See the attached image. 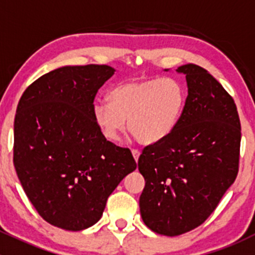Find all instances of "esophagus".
Segmentation results:
<instances>
[{"mask_svg": "<svg viewBox=\"0 0 255 255\" xmlns=\"http://www.w3.org/2000/svg\"><path fill=\"white\" fill-rule=\"evenodd\" d=\"M132 154H133V158L135 159V161H138V159H139V155H140V151L138 150V149H132Z\"/></svg>", "mask_w": 255, "mask_h": 255, "instance_id": "1", "label": "esophagus"}]
</instances>
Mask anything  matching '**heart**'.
<instances>
[{
	"instance_id": "obj_1",
	"label": "heart",
	"mask_w": 255,
	"mask_h": 255,
	"mask_svg": "<svg viewBox=\"0 0 255 255\" xmlns=\"http://www.w3.org/2000/svg\"><path fill=\"white\" fill-rule=\"evenodd\" d=\"M109 102L92 105V118L104 137L118 142L128 128L138 142L155 143L176 127L186 104V89L175 78L129 79L116 85Z\"/></svg>"
}]
</instances>
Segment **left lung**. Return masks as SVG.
Returning a JSON list of instances; mask_svg holds the SVG:
<instances>
[{"instance_id": "left-lung-1", "label": "left lung", "mask_w": 255, "mask_h": 255, "mask_svg": "<svg viewBox=\"0 0 255 255\" xmlns=\"http://www.w3.org/2000/svg\"><path fill=\"white\" fill-rule=\"evenodd\" d=\"M187 97L173 132L144 146L140 215L159 235H184L216 210L239 169L241 122L235 100L204 68L187 64Z\"/></svg>"}]
</instances>
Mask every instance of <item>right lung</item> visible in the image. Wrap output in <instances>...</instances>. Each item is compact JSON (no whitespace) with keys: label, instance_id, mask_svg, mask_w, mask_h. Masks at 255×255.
Wrapping results in <instances>:
<instances>
[{"label":"right lung","instance_id":"right-lung-1","mask_svg":"<svg viewBox=\"0 0 255 255\" xmlns=\"http://www.w3.org/2000/svg\"><path fill=\"white\" fill-rule=\"evenodd\" d=\"M113 73L95 64L59 68L32 82L18 102L14 168L37 212L55 227L95 225L137 168L129 149L107 140L92 118L95 96Z\"/></svg>","mask_w":255,"mask_h":255}]
</instances>
